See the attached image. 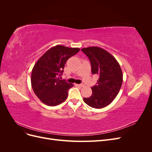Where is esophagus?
Listing matches in <instances>:
<instances>
[{
	"label": "esophagus",
	"mask_w": 152,
	"mask_h": 152,
	"mask_svg": "<svg viewBox=\"0 0 152 152\" xmlns=\"http://www.w3.org/2000/svg\"><path fill=\"white\" fill-rule=\"evenodd\" d=\"M75 86H79V87H84V85L83 84H75Z\"/></svg>",
	"instance_id": "esophagus-1"
}]
</instances>
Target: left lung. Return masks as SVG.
<instances>
[{"label":"left lung","instance_id":"left-lung-1","mask_svg":"<svg viewBox=\"0 0 152 152\" xmlns=\"http://www.w3.org/2000/svg\"><path fill=\"white\" fill-rule=\"evenodd\" d=\"M89 58L93 74L99 75L97 85L91 89L93 94L84 98L89 107L102 108L111 103L119 93L123 81V74L119 63L111 54L99 47L82 49Z\"/></svg>","mask_w":152,"mask_h":152}]
</instances>
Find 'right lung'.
Here are the masks:
<instances>
[{"label":"right lung","mask_w":152,"mask_h":152,"mask_svg":"<svg viewBox=\"0 0 152 152\" xmlns=\"http://www.w3.org/2000/svg\"><path fill=\"white\" fill-rule=\"evenodd\" d=\"M80 50L57 45L47 50L32 69L31 84L34 93L43 103L56 106L65 102L73 84L59 79L68 59Z\"/></svg>","instance_id":"1"}]
</instances>
